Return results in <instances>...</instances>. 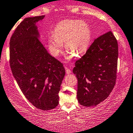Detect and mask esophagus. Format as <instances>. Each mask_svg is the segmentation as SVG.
I'll use <instances>...</instances> for the list:
<instances>
[{
	"label": "esophagus",
	"instance_id": "esophagus-1",
	"mask_svg": "<svg viewBox=\"0 0 133 133\" xmlns=\"http://www.w3.org/2000/svg\"><path fill=\"white\" fill-rule=\"evenodd\" d=\"M65 72H66L67 74H71V71L68 68L65 67Z\"/></svg>",
	"mask_w": 133,
	"mask_h": 133
}]
</instances>
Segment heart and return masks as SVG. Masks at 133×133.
<instances>
[{
    "label": "heart",
    "mask_w": 133,
    "mask_h": 133,
    "mask_svg": "<svg viewBox=\"0 0 133 133\" xmlns=\"http://www.w3.org/2000/svg\"><path fill=\"white\" fill-rule=\"evenodd\" d=\"M91 41L90 27L80 20L67 19L55 27L54 34L48 37V46L52 55H58L64 43L65 50L69 52L67 58L80 57L88 50Z\"/></svg>",
    "instance_id": "1"
}]
</instances>
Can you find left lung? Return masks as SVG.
Instances as JSON below:
<instances>
[{"mask_svg":"<svg viewBox=\"0 0 133 133\" xmlns=\"http://www.w3.org/2000/svg\"><path fill=\"white\" fill-rule=\"evenodd\" d=\"M118 57L117 41L111 31L96 38L85 54L75 62L77 99L86 107L95 106L108 97L115 85Z\"/></svg>","mask_w":133,"mask_h":133,"instance_id":"left-lung-1","label":"left lung"}]
</instances>
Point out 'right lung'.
I'll return each mask as SVG.
<instances>
[{"mask_svg": "<svg viewBox=\"0 0 133 133\" xmlns=\"http://www.w3.org/2000/svg\"><path fill=\"white\" fill-rule=\"evenodd\" d=\"M45 16L28 17L17 26L9 42L10 67L27 99L35 108L48 111L58 105L65 69L40 41L37 22Z\"/></svg>", "mask_w": 133, "mask_h": 133, "instance_id": "1", "label": "right lung"}]
</instances>
